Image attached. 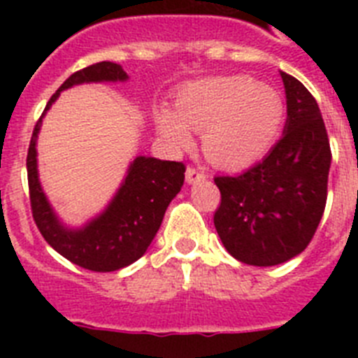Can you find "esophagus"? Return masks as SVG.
<instances>
[{
	"mask_svg": "<svg viewBox=\"0 0 358 358\" xmlns=\"http://www.w3.org/2000/svg\"><path fill=\"white\" fill-rule=\"evenodd\" d=\"M201 181H206V173L195 169L186 170V182H188V185H197V182Z\"/></svg>",
	"mask_w": 358,
	"mask_h": 358,
	"instance_id": "obj_1",
	"label": "esophagus"
}]
</instances>
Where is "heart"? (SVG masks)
Masks as SVG:
<instances>
[{
  "instance_id": "b5f03b06",
  "label": "heart",
  "mask_w": 358,
  "mask_h": 358,
  "mask_svg": "<svg viewBox=\"0 0 358 358\" xmlns=\"http://www.w3.org/2000/svg\"><path fill=\"white\" fill-rule=\"evenodd\" d=\"M285 120L280 93L245 75H220L181 85L176 109L157 103L154 122L170 150L194 145L202 131V148L222 169L256 163L276 143Z\"/></svg>"
}]
</instances>
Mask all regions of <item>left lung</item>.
I'll return each instance as SVG.
<instances>
[{
  "label": "left lung",
  "mask_w": 358,
  "mask_h": 358,
  "mask_svg": "<svg viewBox=\"0 0 358 358\" xmlns=\"http://www.w3.org/2000/svg\"><path fill=\"white\" fill-rule=\"evenodd\" d=\"M285 85L283 136L267 156L236 177H215L222 202L215 229L233 258L273 267L301 255L327 206L331 152L315 98L280 71Z\"/></svg>",
  "instance_id": "8db88e82"
}]
</instances>
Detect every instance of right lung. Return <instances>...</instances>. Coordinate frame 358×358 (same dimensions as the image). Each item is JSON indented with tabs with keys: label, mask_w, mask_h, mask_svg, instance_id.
Here are the masks:
<instances>
[{
	"label": "right lung",
	"mask_w": 358,
	"mask_h": 358,
	"mask_svg": "<svg viewBox=\"0 0 358 358\" xmlns=\"http://www.w3.org/2000/svg\"><path fill=\"white\" fill-rule=\"evenodd\" d=\"M129 75L116 62H96L73 73L46 103L30 140L27 157L31 213L44 240L78 267L110 273L140 260L163 222L164 211L185 182V164L157 157L136 156L116 194L100 213L82 226H69L59 217L44 194L37 163V138L43 118L62 91L73 85L127 82Z\"/></svg>",
	"instance_id": "1"
}]
</instances>
